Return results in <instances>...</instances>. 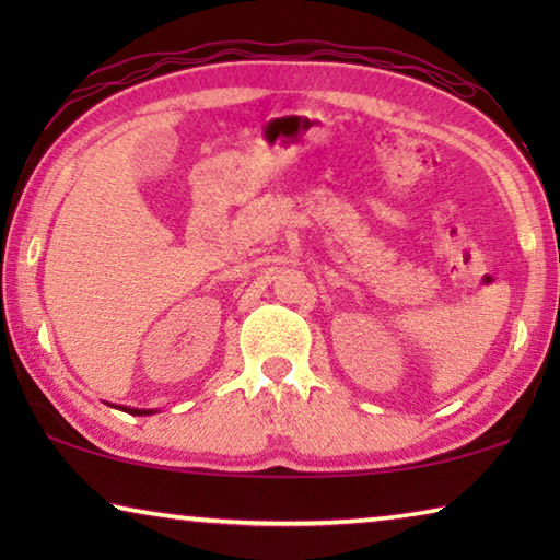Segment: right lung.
Returning a JSON list of instances; mask_svg holds the SVG:
<instances>
[{
    "label": "right lung",
    "instance_id": "1",
    "mask_svg": "<svg viewBox=\"0 0 560 560\" xmlns=\"http://www.w3.org/2000/svg\"><path fill=\"white\" fill-rule=\"evenodd\" d=\"M130 415H153V410H128Z\"/></svg>",
    "mask_w": 560,
    "mask_h": 560
}]
</instances>
